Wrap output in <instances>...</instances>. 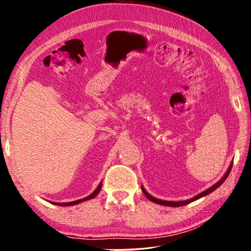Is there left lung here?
<instances>
[{
	"label": "left lung",
	"mask_w": 251,
	"mask_h": 251,
	"mask_svg": "<svg viewBox=\"0 0 251 251\" xmlns=\"http://www.w3.org/2000/svg\"><path fill=\"white\" fill-rule=\"evenodd\" d=\"M231 168H232V163L229 165V169H228V171L226 172V174L224 175V176H223V178L221 179V181L217 182V183L215 184V185H213L212 187H209L208 190H206V191H204V192H201V194L196 195L195 197H193V199H191V200H187V201H161V200H157V199H155V197L151 196L150 194H149V193H147V191L144 190L143 187H142V191H143V193H144V195H146V196L148 197V199L150 200L151 201H153V203H156V204H160V205H164V206H172V207H178V206H184V205L190 204V203H192V201H196V200L201 199V197H203V196H205V195H208L209 193L214 192L215 190H216L217 187L221 186L222 184L226 181L227 176H228V175H229V173H230V170H231Z\"/></svg>",
	"instance_id": "8db88e82"
}]
</instances>
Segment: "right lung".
Masks as SVG:
<instances>
[{
    "label": "right lung",
    "instance_id": "right-lung-1",
    "mask_svg": "<svg viewBox=\"0 0 251 251\" xmlns=\"http://www.w3.org/2000/svg\"><path fill=\"white\" fill-rule=\"evenodd\" d=\"M101 185H102V184H99V186L96 188V191L92 193V194H90L89 196H87V197H85V199H82V200H78V201H69V203H52V204H55V205H58V206H72V205H76V204H79V203H81V201H88V200H91V199H94L95 196H97L98 195V193L100 192V190H101Z\"/></svg>",
    "mask_w": 251,
    "mask_h": 251
}]
</instances>
